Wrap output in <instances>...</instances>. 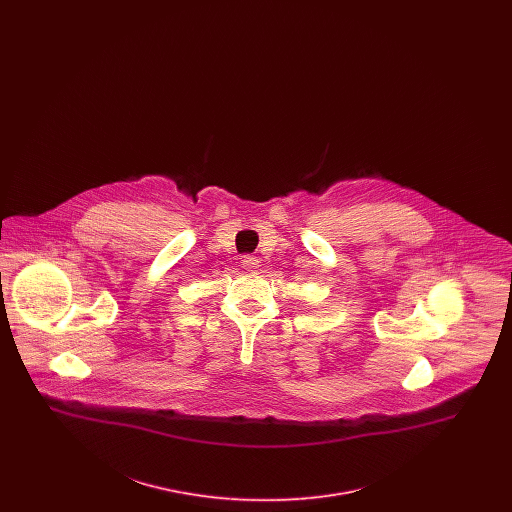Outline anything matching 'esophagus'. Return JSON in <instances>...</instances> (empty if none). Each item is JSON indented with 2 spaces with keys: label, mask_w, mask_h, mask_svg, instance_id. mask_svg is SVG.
I'll use <instances>...</instances> for the list:
<instances>
[{
  "label": "esophagus",
  "mask_w": 512,
  "mask_h": 512,
  "mask_svg": "<svg viewBox=\"0 0 512 512\" xmlns=\"http://www.w3.org/2000/svg\"><path fill=\"white\" fill-rule=\"evenodd\" d=\"M242 263H244V267L249 268V270H251V268L259 267V259H255L253 255H245Z\"/></svg>",
  "instance_id": "obj_1"
}]
</instances>
